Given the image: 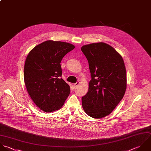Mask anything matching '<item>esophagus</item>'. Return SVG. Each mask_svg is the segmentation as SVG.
<instances>
[{
	"instance_id": "esophagus-1",
	"label": "esophagus",
	"mask_w": 151,
	"mask_h": 151,
	"mask_svg": "<svg viewBox=\"0 0 151 151\" xmlns=\"http://www.w3.org/2000/svg\"><path fill=\"white\" fill-rule=\"evenodd\" d=\"M79 84V82H77L76 83H74V84L73 85V88H76V87Z\"/></svg>"
}]
</instances>
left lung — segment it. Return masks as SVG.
I'll use <instances>...</instances> for the list:
<instances>
[{
    "instance_id": "obj_1",
    "label": "left lung",
    "mask_w": 151,
    "mask_h": 151,
    "mask_svg": "<svg viewBox=\"0 0 151 151\" xmlns=\"http://www.w3.org/2000/svg\"><path fill=\"white\" fill-rule=\"evenodd\" d=\"M81 50L89 63L91 80L88 93L82 98L84 111L100 119L109 115L123 98L127 73L121 55L103 42L84 45Z\"/></svg>"
}]
</instances>
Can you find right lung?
<instances>
[{
  "mask_svg": "<svg viewBox=\"0 0 151 151\" xmlns=\"http://www.w3.org/2000/svg\"><path fill=\"white\" fill-rule=\"evenodd\" d=\"M75 46L60 41L46 40L32 49L24 66L27 91L36 105L46 112L60 109L70 89L61 78L60 62Z\"/></svg>",
  "mask_w": 151,
  "mask_h": 151,
  "instance_id": "1",
  "label": "right lung"
}]
</instances>
